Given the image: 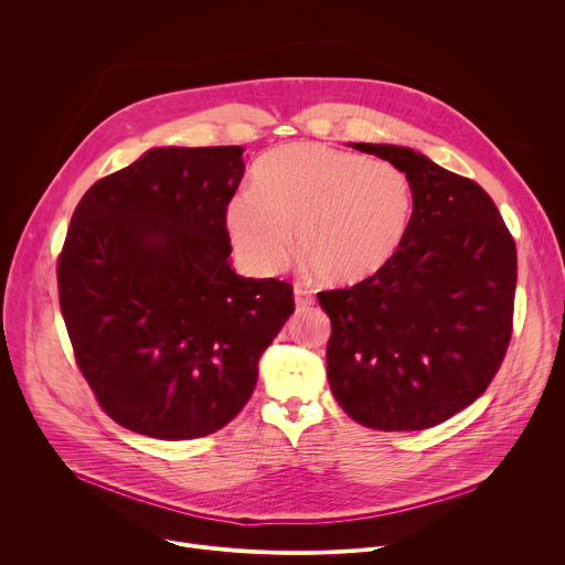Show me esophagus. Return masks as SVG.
<instances>
[{
    "instance_id": "esophagus-1",
    "label": "esophagus",
    "mask_w": 565,
    "mask_h": 565,
    "mask_svg": "<svg viewBox=\"0 0 565 565\" xmlns=\"http://www.w3.org/2000/svg\"><path fill=\"white\" fill-rule=\"evenodd\" d=\"M312 303H315L312 292H310V290H303V288H299V286H295V306H297V310L303 312V310H308Z\"/></svg>"
}]
</instances>
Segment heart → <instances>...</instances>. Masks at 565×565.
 <instances>
[{
    "label": "heart",
    "mask_w": 565,
    "mask_h": 565,
    "mask_svg": "<svg viewBox=\"0 0 565 565\" xmlns=\"http://www.w3.org/2000/svg\"><path fill=\"white\" fill-rule=\"evenodd\" d=\"M414 212L409 177L386 160L319 142L281 145L257 160L250 194L225 207L236 257L277 275L297 253L324 284H358L384 268L407 236Z\"/></svg>",
    "instance_id": "b5f03b06"
}]
</instances>
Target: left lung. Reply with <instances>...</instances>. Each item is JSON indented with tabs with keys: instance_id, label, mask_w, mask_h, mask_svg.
<instances>
[{
	"instance_id": "8db88e82",
	"label": "left lung",
	"mask_w": 565,
	"mask_h": 565,
	"mask_svg": "<svg viewBox=\"0 0 565 565\" xmlns=\"http://www.w3.org/2000/svg\"><path fill=\"white\" fill-rule=\"evenodd\" d=\"M353 147L409 177L414 212L384 268L317 295L331 317V391L364 427L429 429L486 393L503 364L514 317V236L478 183L409 147Z\"/></svg>"
}]
</instances>
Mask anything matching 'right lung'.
<instances>
[{
  "label": "right lung",
  "mask_w": 565,
  "mask_h": 565,
  "mask_svg": "<svg viewBox=\"0 0 565 565\" xmlns=\"http://www.w3.org/2000/svg\"><path fill=\"white\" fill-rule=\"evenodd\" d=\"M244 147H160L79 199L57 257L79 373L129 431L201 438L250 399L292 286L230 268L225 207Z\"/></svg>",
  "instance_id": "1"
}]
</instances>
